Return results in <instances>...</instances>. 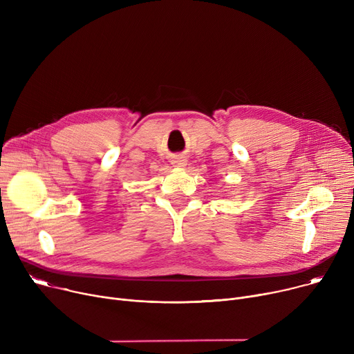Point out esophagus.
Masks as SVG:
<instances>
[{
    "label": "esophagus",
    "instance_id": "34e87169",
    "mask_svg": "<svg viewBox=\"0 0 354 354\" xmlns=\"http://www.w3.org/2000/svg\"><path fill=\"white\" fill-rule=\"evenodd\" d=\"M173 165H174L176 167H184V166L187 165V160H185L184 157H176V158L173 160Z\"/></svg>",
    "mask_w": 354,
    "mask_h": 354
}]
</instances>
